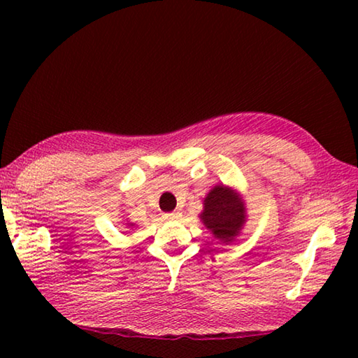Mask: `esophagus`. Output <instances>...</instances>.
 <instances>
[{"label":"esophagus","mask_w":358,"mask_h":358,"mask_svg":"<svg viewBox=\"0 0 358 358\" xmlns=\"http://www.w3.org/2000/svg\"><path fill=\"white\" fill-rule=\"evenodd\" d=\"M164 216H166V220L173 221V220H178V217L181 216V213H178V211H172V213H166Z\"/></svg>","instance_id":"esophagus-1"}]
</instances>
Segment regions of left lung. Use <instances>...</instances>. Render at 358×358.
<instances>
[{"mask_svg":"<svg viewBox=\"0 0 358 358\" xmlns=\"http://www.w3.org/2000/svg\"><path fill=\"white\" fill-rule=\"evenodd\" d=\"M199 217L216 240L229 245L245 227L248 217L245 199L235 187L216 185L203 199V210Z\"/></svg>","mask_w":358,"mask_h":358,"instance_id":"8db88e82","label":"left lung"}]
</instances>
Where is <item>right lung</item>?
Masks as SVG:
<instances>
[{"instance_id":"1","label":"right lung","mask_w":358,"mask_h":358,"mask_svg":"<svg viewBox=\"0 0 358 358\" xmlns=\"http://www.w3.org/2000/svg\"><path fill=\"white\" fill-rule=\"evenodd\" d=\"M124 224H126V227H134V222H129V221H126Z\"/></svg>"}]
</instances>
